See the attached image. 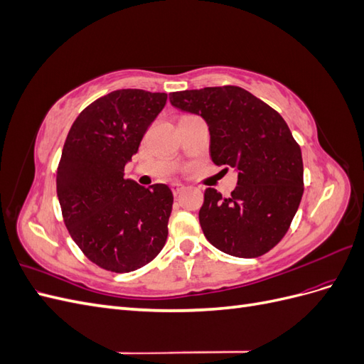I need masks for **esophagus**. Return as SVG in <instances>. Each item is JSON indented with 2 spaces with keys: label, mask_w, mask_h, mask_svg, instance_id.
Returning a JSON list of instances; mask_svg holds the SVG:
<instances>
[{
  "label": "esophagus",
  "mask_w": 364,
  "mask_h": 364,
  "mask_svg": "<svg viewBox=\"0 0 364 364\" xmlns=\"http://www.w3.org/2000/svg\"><path fill=\"white\" fill-rule=\"evenodd\" d=\"M183 190H185V186H183L182 183H179V182H174V183H171V191H173V194H174V196L181 194V191H183Z\"/></svg>",
  "instance_id": "esophagus-1"
}]
</instances>
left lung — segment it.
<instances>
[{
	"instance_id": "1",
	"label": "left lung",
	"mask_w": 364,
	"mask_h": 364,
	"mask_svg": "<svg viewBox=\"0 0 364 364\" xmlns=\"http://www.w3.org/2000/svg\"><path fill=\"white\" fill-rule=\"evenodd\" d=\"M170 102L205 118L211 159L238 171L229 197L206 188L199 222L206 240L238 258H257L287 234L304 194L301 147L284 118L240 86L171 92Z\"/></svg>"
}]
</instances>
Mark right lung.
Returning a JSON list of instances; mask_svg holds the SVG:
<instances>
[{
  "mask_svg": "<svg viewBox=\"0 0 364 364\" xmlns=\"http://www.w3.org/2000/svg\"><path fill=\"white\" fill-rule=\"evenodd\" d=\"M165 103V92L114 91L86 106L65 139L56 176L63 222L85 257L105 270L144 267L167 241L171 190L124 179V165Z\"/></svg>",
  "mask_w": 364,
  "mask_h": 364,
  "instance_id": "1",
  "label": "right lung"
}]
</instances>
